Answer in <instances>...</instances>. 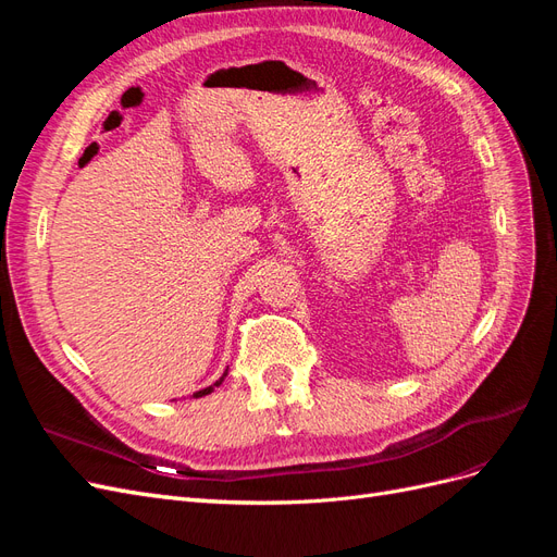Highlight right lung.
<instances>
[{"label": "right lung", "mask_w": 557, "mask_h": 557, "mask_svg": "<svg viewBox=\"0 0 557 557\" xmlns=\"http://www.w3.org/2000/svg\"><path fill=\"white\" fill-rule=\"evenodd\" d=\"M225 376H227V369H225V374H223V376H221V381H215V383H213V385H209V387H205V391H197V393H195V395H193V397H205V395H209V393H213V387H215V385H221V383H223V379H225Z\"/></svg>", "instance_id": "right-lung-1"}]
</instances>
